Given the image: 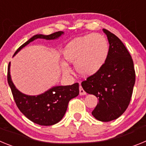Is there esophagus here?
Here are the masks:
<instances>
[{
  "label": "esophagus",
  "instance_id": "esophagus-1",
  "mask_svg": "<svg viewBox=\"0 0 146 146\" xmlns=\"http://www.w3.org/2000/svg\"><path fill=\"white\" fill-rule=\"evenodd\" d=\"M86 92L83 90V88H82V86H80V95L82 96V95H86Z\"/></svg>",
  "mask_w": 146,
  "mask_h": 146
}]
</instances>
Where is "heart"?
<instances>
[{
    "label": "heart",
    "mask_w": 146,
    "mask_h": 146,
    "mask_svg": "<svg viewBox=\"0 0 146 146\" xmlns=\"http://www.w3.org/2000/svg\"><path fill=\"white\" fill-rule=\"evenodd\" d=\"M109 53V44L106 38L98 33H89L77 37L64 48L63 55L67 62L74 64L75 69L82 76H91L101 69ZM66 73L69 67L62 64Z\"/></svg>",
    "instance_id": "heart-1"
}]
</instances>
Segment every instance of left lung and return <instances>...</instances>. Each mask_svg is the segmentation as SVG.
<instances>
[{
    "label": "left lung",
    "instance_id": "obj_1",
    "mask_svg": "<svg viewBox=\"0 0 146 146\" xmlns=\"http://www.w3.org/2000/svg\"><path fill=\"white\" fill-rule=\"evenodd\" d=\"M110 44L109 53L101 69L82 81V88L98 98L92 111L96 119L108 122L116 119L128 108L135 82L133 60L123 42L103 29Z\"/></svg>",
    "mask_w": 146,
    "mask_h": 146
}]
</instances>
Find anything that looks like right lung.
<instances>
[{"instance_id": "add662e5", "label": "right lung", "mask_w": 146, "mask_h": 146, "mask_svg": "<svg viewBox=\"0 0 146 146\" xmlns=\"http://www.w3.org/2000/svg\"><path fill=\"white\" fill-rule=\"evenodd\" d=\"M63 33V31H58L47 36L35 35L21 45L14 55L34 40L38 38L55 39ZM9 69L10 63L8 66L7 80L17 106L30 121L38 125L51 126L59 122L65 115L69 102L79 94V83L76 82L72 86H55L38 96H28L18 91L13 84Z\"/></svg>"}]
</instances>
